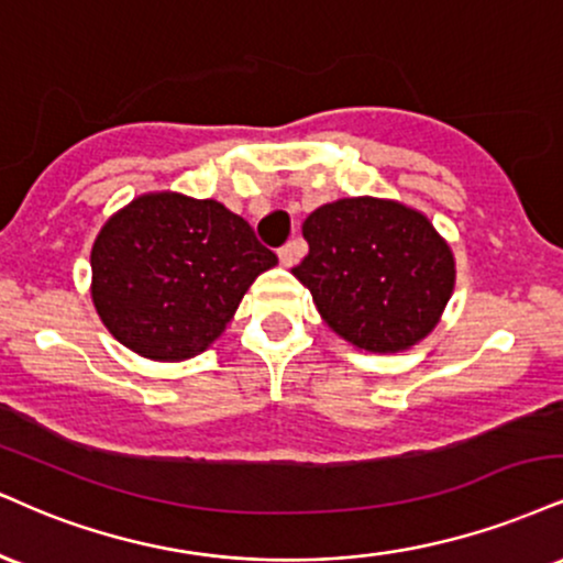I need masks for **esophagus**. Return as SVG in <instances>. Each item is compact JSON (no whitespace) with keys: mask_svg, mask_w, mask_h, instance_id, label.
<instances>
[{"mask_svg":"<svg viewBox=\"0 0 563 563\" xmlns=\"http://www.w3.org/2000/svg\"><path fill=\"white\" fill-rule=\"evenodd\" d=\"M277 256H280V264H286V267H294L296 262H299V256H301V252H299V243H286V246H280L277 249Z\"/></svg>","mask_w":563,"mask_h":563,"instance_id":"esophagus-1","label":"esophagus"}]
</instances>
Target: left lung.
Segmentation results:
<instances>
[{
    "instance_id": "obj_1",
    "label": "left lung",
    "mask_w": 563,
    "mask_h": 563,
    "mask_svg": "<svg viewBox=\"0 0 563 563\" xmlns=\"http://www.w3.org/2000/svg\"><path fill=\"white\" fill-rule=\"evenodd\" d=\"M294 267L324 322L349 343L396 354L435 328L453 290V256L424 214L396 201L341 199L303 222Z\"/></svg>"
}]
</instances>
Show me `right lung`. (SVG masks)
<instances>
[{
	"mask_svg": "<svg viewBox=\"0 0 563 563\" xmlns=\"http://www.w3.org/2000/svg\"><path fill=\"white\" fill-rule=\"evenodd\" d=\"M275 264L252 225L220 201L148 194L101 228L91 294L123 346L178 362L225 330L254 277Z\"/></svg>",
	"mask_w": 563,
	"mask_h": 563,
	"instance_id": "obj_1",
	"label": "right lung"
}]
</instances>
